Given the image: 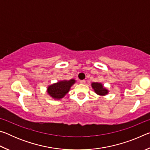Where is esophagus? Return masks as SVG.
Masks as SVG:
<instances>
[{"instance_id":"esophagus-1","label":"esophagus","mask_w":150,"mask_h":150,"mask_svg":"<svg viewBox=\"0 0 150 150\" xmlns=\"http://www.w3.org/2000/svg\"><path fill=\"white\" fill-rule=\"evenodd\" d=\"M80 83L81 84H85L86 81L85 80H81V81H80Z\"/></svg>"}]
</instances>
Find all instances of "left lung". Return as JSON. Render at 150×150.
<instances>
[{
    "label": "left lung",
    "instance_id": "1",
    "mask_svg": "<svg viewBox=\"0 0 150 150\" xmlns=\"http://www.w3.org/2000/svg\"><path fill=\"white\" fill-rule=\"evenodd\" d=\"M91 85L96 95H99L100 96H104L108 95L109 93L108 90L106 87H104V85L101 83L93 82L91 83Z\"/></svg>",
    "mask_w": 150,
    "mask_h": 150
}]
</instances>
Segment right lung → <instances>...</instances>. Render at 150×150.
Returning a JSON list of instances; mask_svg holds the SVG:
<instances>
[{
    "label": "right lung",
    "instance_id": "obj_1",
    "mask_svg": "<svg viewBox=\"0 0 150 150\" xmlns=\"http://www.w3.org/2000/svg\"><path fill=\"white\" fill-rule=\"evenodd\" d=\"M75 82L76 80L74 79L59 81L57 83L48 85L46 90L47 93L54 99L60 100L69 92L71 87Z\"/></svg>",
    "mask_w": 150,
    "mask_h": 150
}]
</instances>
